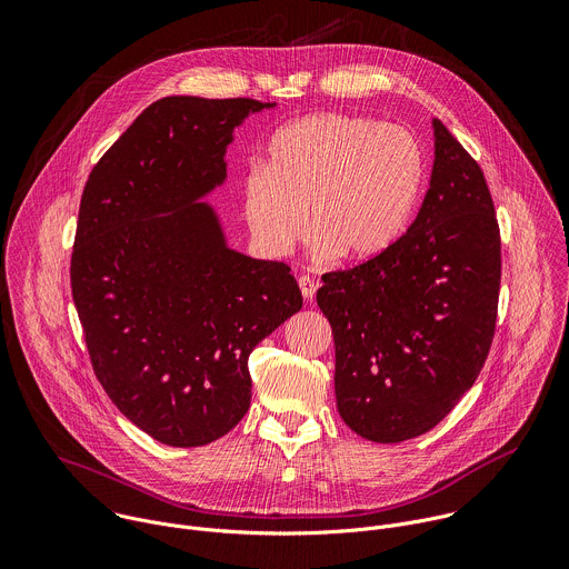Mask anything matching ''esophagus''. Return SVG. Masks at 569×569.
<instances>
[{"label":"esophagus","instance_id":"34e87169","mask_svg":"<svg viewBox=\"0 0 569 569\" xmlns=\"http://www.w3.org/2000/svg\"><path fill=\"white\" fill-rule=\"evenodd\" d=\"M299 290H301V297L306 301H310L317 292V283L310 279V277H299Z\"/></svg>","mask_w":569,"mask_h":569}]
</instances>
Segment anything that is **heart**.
I'll return each instance as SVG.
<instances>
[{
    "label": "heart",
    "mask_w": 569,
    "mask_h": 569,
    "mask_svg": "<svg viewBox=\"0 0 569 569\" xmlns=\"http://www.w3.org/2000/svg\"><path fill=\"white\" fill-rule=\"evenodd\" d=\"M423 176V150L405 128L308 114L279 128L263 169L242 180V218L266 257H288L308 224L317 259L365 263L408 229Z\"/></svg>",
    "instance_id": "obj_1"
}]
</instances>
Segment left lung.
<instances>
[{"mask_svg": "<svg viewBox=\"0 0 569 569\" xmlns=\"http://www.w3.org/2000/svg\"><path fill=\"white\" fill-rule=\"evenodd\" d=\"M435 161L423 204L393 246L323 274L317 306L336 340L342 421L376 443L432 430L489 356L500 295V229L483 173L432 119Z\"/></svg>", "mask_w": 569, "mask_h": 569, "instance_id": "8db88e82", "label": "left lung"}]
</instances>
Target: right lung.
I'll return each instance as SVG.
<instances>
[{
    "label": "right lung",
    "instance_id": "1",
    "mask_svg": "<svg viewBox=\"0 0 569 569\" xmlns=\"http://www.w3.org/2000/svg\"><path fill=\"white\" fill-rule=\"evenodd\" d=\"M254 99L167 97L101 157L80 198L71 295L94 373L154 441L207 446L246 417L248 358L301 310L290 268L227 246L202 202Z\"/></svg>",
    "mask_w": 569,
    "mask_h": 569
}]
</instances>
